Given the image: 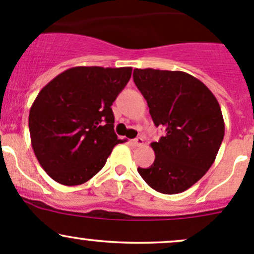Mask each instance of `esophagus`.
Returning a JSON list of instances; mask_svg holds the SVG:
<instances>
[{
    "instance_id": "obj_1",
    "label": "esophagus",
    "mask_w": 254,
    "mask_h": 254,
    "mask_svg": "<svg viewBox=\"0 0 254 254\" xmlns=\"http://www.w3.org/2000/svg\"><path fill=\"white\" fill-rule=\"evenodd\" d=\"M132 143H133V145H135V146H141L144 144V139L141 137H138V138L133 139Z\"/></svg>"
}]
</instances>
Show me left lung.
<instances>
[{
    "instance_id": "left-lung-1",
    "label": "left lung",
    "mask_w": 254,
    "mask_h": 254,
    "mask_svg": "<svg viewBox=\"0 0 254 254\" xmlns=\"http://www.w3.org/2000/svg\"><path fill=\"white\" fill-rule=\"evenodd\" d=\"M133 80L148 103L155 126L165 129V135L151 143L154 163L139 167V174L159 192L185 191L213 165L224 138L219 103L187 72L134 69Z\"/></svg>"
}]
</instances>
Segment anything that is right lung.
<instances>
[{
  "instance_id": "obj_1",
  "label": "right lung",
  "mask_w": 254,
  "mask_h": 254,
  "mask_svg": "<svg viewBox=\"0 0 254 254\" xmlns=\"http://www.w3.org/2000/svg\"><path fill=\"white\" fill-rule=\"evenodd\" d=\"M132 67L76 66L46 84L29 114L31 145L40 165L59 184L80 185L104 167L114 146L111 105Z\"/></svg>"
}]
</instances>
